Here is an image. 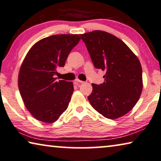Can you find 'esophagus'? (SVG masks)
<instances>
[{"instance_id":"34e87169","label":"esophagus","mask_w":161,"mask_h":161,"mask_svg":"<svg viewBox=\"0 0 161 161\" xmlns=\"http://www.w3.org/2000/svg\"><path fill=\"white\" fill-rule=\"evenodd\" d=\"M84 83V81L80 80H78V79H76V80L74 81V83L76 86H79V85H80L81 83Z\"/></svg>"}]
</instances>
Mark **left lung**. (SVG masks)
I'll return each instance as SVG.
<instances>
[{
    "label": "left lung",
    "instance_id": "1",
    "mask_svg": "<svg viewBox=\"0 0 161 161\" xmlns=\"http://www.w3.org/2000/svg\"><path fill=\"white\" fill-rule=\"evenodd\" d=\"M80 36L95 68L106 72L103 83H92L89 102L105 118L123 116L135 106L143 90L142 67L138 57L124 42L109 33L94 31Z\"/></svg>",
    "mask_w": 161,
    "mask_h": 161
}]
</instances>
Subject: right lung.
<instances>
[{
	"mask_svg": "<svg viewBox=\"0 0 161 161\" xmlns=\"http://www.w3.org/2000/svg\"><path fill=\"white\" fill-rule=\"evenodd\" d=\"M78 34L53 35L41 39L29 50L18 73V88L26 108L43 123H52L67 109L73 84L57 81L56 69L63 67L78 43Z\"/></svg>",
	"mask_w": 161,
	"mask_h": 161,
	"instance_id": "1",
	"label": "right lung"
}]
</instances>
